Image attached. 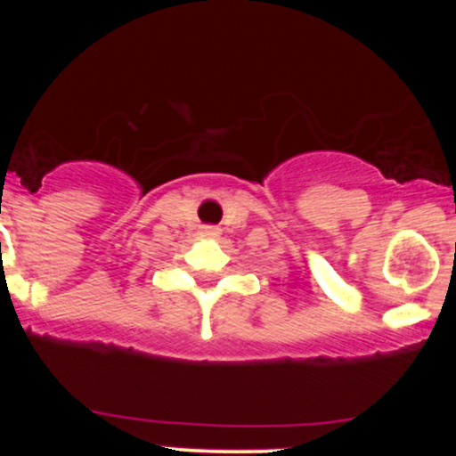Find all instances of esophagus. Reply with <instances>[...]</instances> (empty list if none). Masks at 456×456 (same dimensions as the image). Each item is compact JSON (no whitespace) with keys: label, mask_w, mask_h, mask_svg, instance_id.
I'll use <instances>...</instances> for the list:
<instances>
[{"label":"esophagus","mask_w":456,"mask_h":456,"mask_svg":"<svg viewBox=\"0 0 456 456\" xmlns=\"http://www.w3.org/2000/svg\"><path fill=\"white\" fill-rule=\"evenodd\" d=\"M201 233L208 235V238H214V235H218V229L212 227V224H206V227H201Z\"/></svg>","instance_id":"1"}]
</instances>
